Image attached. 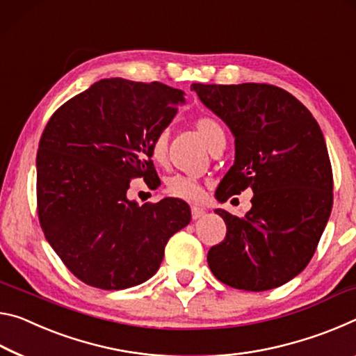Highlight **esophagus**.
<instances>
[{"label":"esophagus","mask_w":356,"mask_h":356,"mask_svg":"<svg viewBox=\"0 0 356 356\" xmlns=\"http://www.w3.org/2000/svg\"><path fill=\"white\" fill-rule=\"evenodd\" d=\"M191 213H192V219H200L207 211L203 208H200V207H192Z\"/></svg>","instance_id":"34e87169"}]
</instances>
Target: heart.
I'll use <instances>...</instances> for the list:
<instances>
[{
    "mask_svg": "<svg viewBox=\"0 0 356 356\" xmlns=\"http://www.w3.org/2000/svg\"><path fill=\"white\" fill-rule=\"evenodd\" d=\"M195 127L199 131L203 142L207 143L209 151L213 147H216L220 140H225L222 127L219 126L218 121L208 116H202L195 121ZM168 138H170V132L168 129H161L156 134L153 142H151V157L157 164H164L167 159V149H168ZM167 194L175 199H181L186 202H197L202 199V186L197 181V178L189 177V175H173L167 179Z\"/></svg>",
    "mask_w": 356,
    "mask_h": 356,
    "instance_id": "obj_1",
    "label": "heart"
}]
</instances>
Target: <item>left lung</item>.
<instances>
[{
	"label": "left lung",
	"mask_w": 356,
	"mask_h": 356,
	"mask_svg": "<svg viewBox=\"0 0 356 356\" xmlns=\"http://www.w3.org/2000/svg\"><path fill=\"white\" fill-rule=\"evenodd\" d=\"M191 90L235 137V162L216 199L254 192L244 218L216 209L227 233L208 250L209 270L233 289H276L309 264L330 219L333 170L323 134L309 110L275 85L192 83Z\"/></svg>",
	"instance_id": "8db88e82"
}]
</instances>
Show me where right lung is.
<instances>
[{
    "instance_id": "obj_1",
    "label": "right lung",
    "mask_w": 356,
    "mask_h": 356,
    "mask_svg": "<svg viewBox=\"0 0 356 356\" xmlns=\"http://www.w3.org/2000/svg\"><path fill=\"white\" fill-rule=\"evenodd\" d=\"M184 91L159 81L104 79L51 115L39 142L38 214L67 270L102 290H123L159 270L168 238L191 222L179 199H127L134 178L153 179L151 142Z\"/></svg>"
}]
</instances>
